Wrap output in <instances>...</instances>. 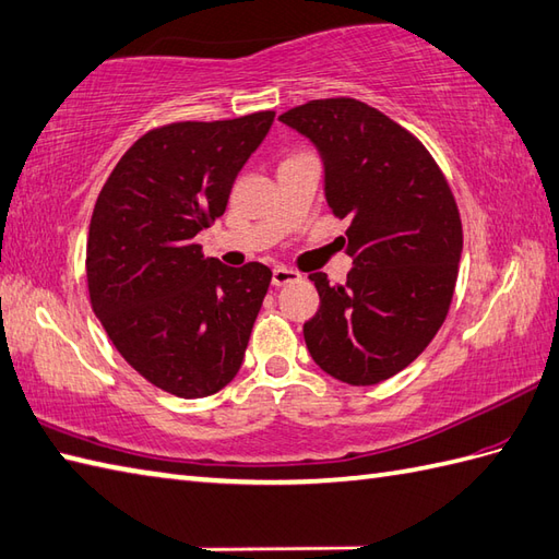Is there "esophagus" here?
<instances>
[{
	"instance_id": "obj_1",
	"label": "esophagus",
	"mask_w": 559,
	"mask_h": 559,
	"mask_svg": "<svg viewBox=\"0 0 559 559\" xmlns=\"http://www.w3.org/2000/svg\"><path fill=\"white\" fill-rule=\"evenodd\" d=\"M301 275L296 270H289L284 265H277L275 270H272V287H284V284H292L299 280Z\"/></svg>"
}]
</instances>
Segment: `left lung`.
Masks as SVG:
<instances>
[{
	"label": "left lung",
	"mask_w": 559,
	"mask_h": 559,
	"mask_svg": "<svg viewBox=\"0 0 559 559\" xmlns=\"http://www.w3.org/2000/svg\"><path fill=\"white\" fill-rule=\"evenodd\" d=\"M280 121L316 145L325 201L349 219L346 284L311 275L320 308L304 325L308 352L342 382L388 380L448 318L462 260L454 195L420 141L366 103L313 100Z\"/></svg>",
	"instance_id": "1"
}]
</instances>
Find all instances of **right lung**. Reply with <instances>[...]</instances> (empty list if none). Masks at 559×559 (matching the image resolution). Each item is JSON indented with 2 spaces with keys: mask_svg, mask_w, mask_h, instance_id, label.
I'll return each mask as SVG.
<instances>
[{
  "mask_svg": "<svg viewBox=\"0 0 559 559\" xmlns=\"http://www.w3.org/2000/svg\"><path fill=\"white\" fill-rule=\"evenodd\" d=\"M272 119L255 111L147 131L97 195L85 251L93 311L133 370L183 400L239 373L270 287V267L222 265L195 237L225 215Z\"/></svg>",
  "mask_w": 559,
  "mask_h": 559,
  "instance_id": "right-lung-1",
  "label": "right lung"
}]
</instances>
